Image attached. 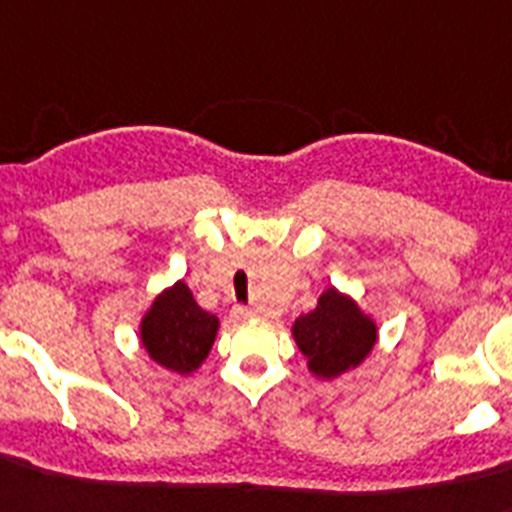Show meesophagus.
Here are the masks:
<instances>
[{
    "label": "esophagus",
    "mask_w": 512,
    "mask_h": 512,
    "mask_svg": "<svg viewBox=\"0 0 512 512\" xmlns=\"http://www.w3.org/2000/svg\"><path fill=\"white\" fill-rule=\"evenodd\" d=\"M232 314H235V319H251L253 311H251V308H246V306H235V308H232Z\"/></svg>",
    "instance_id": "obj_1"
}]
</instances>
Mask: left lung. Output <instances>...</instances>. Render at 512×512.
<instances>
[{
  "instance_id": "8db88e82",
  "label": "left lung",
  "mask_w": 512,
  "mask_h": 512,
  "mask_svg": "<svg viewBox=\"0 0 512 512\" xmlns=\"http://www.w3.org/2000/svg\"><path fill=\"white\" fill-rule=\"evenodd\" d=\"M293 337L308 371L319 379H335L366 361L377 345V324L350 295L327 287L314 311L295 319Z\"/></svg>"
}]
</instances>
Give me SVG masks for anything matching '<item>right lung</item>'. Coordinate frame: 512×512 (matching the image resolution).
<instances>
[{
  "instance_id": "1",
  "label": "right lung",
  "mask_w": 512,
  "mask_h": 512,
  "mask_svg": "<svg viewBox=\"0 0 512 512\" xmlns=\"http://www.w3.org/2000/svg\"><path fill=\"white\" fill-rule=\"evenodd\" d=\"M219 319L198 306L183 280L156 295L141 319V345L149 358L175 374L196 371L209 356Z\"/></svg>"
}]
</instances>
